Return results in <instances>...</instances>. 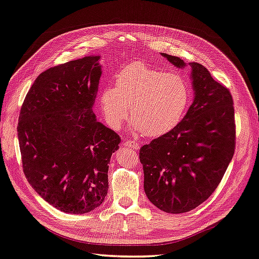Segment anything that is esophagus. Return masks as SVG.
<instances>
[{"label": "esophagus", "instance_id": "34e87169", "mask_svg": "<svg viewBox=\"0 0 259 259\" xmlns=\"http://www.w3.org/2000/svg\"><path fill=\"white\" fill-rule=\"evenodd\" d=\"M123 145H124L125 147H130V148L136 149V150L139 149L138 143H137V141H134V140H125Z\"/></svg>", "mask_w": 259, "mask_h": 259}]
</instances>
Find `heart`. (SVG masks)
<instances>
[{
    "mask_svg": "<svg viewBox=\"0 0 259 259\" xmlns=\"http://www.w3.org/2000/svg\"><path fill=\"white\" fill-rule=\"evenodd\" d=\"M190 103V89L181 75L144 63L128 65L116 75L115 86L100 94L104 118L119 129L129 118L130 105L136 129L147 137H159L175 129Z\"/></svg>",
    "mask_w": 259,
    "mask_h": 259,
    "instance_id": "heart-1",
    "label": "heart"
}]
</instances>
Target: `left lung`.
<instances>
[{
  "label": "left lung",
  "instance_id": "1",
  "mask_svg": "<svg viewBox=\"0 0 259 259\" xmlns=\"http://www.w3.org/2000/svg\"><path fill=\"white\" fill-rule=\"evenodd\" d=\"M179 68L180 57L161 54ZM194 100L175 129L140 148L144 189L149 201L167 213L195 209L219 185L236 147L235 109L226 86L209 70L190 64Z\"/></svg>",
  "mask_w": 259,
  "mask_h": 259
}]
</instances>
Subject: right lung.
<instances>
[{
	"label": "right lung",
	"mask_w": 259,
	"mask_h": 259,
	"mask_svg": "<svg viewBox=\"0 0 259 259\" xmlns=\"http://www.w3.org/2000/svg\"><path fill=\"white\" fill-rule=\"evenodd\" d=\"M99 60L89 56L45 70L20 111L23 173L45 201L66 213H88L103 203L110 159L121 140L93 112Z\"/></svg>",
	"instance_id": "obj_1"
}]
</instances>
